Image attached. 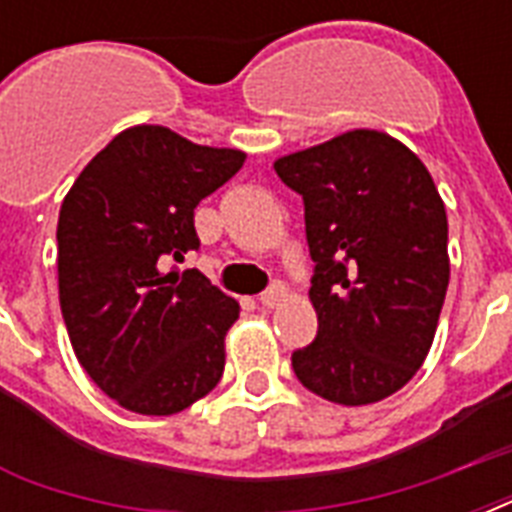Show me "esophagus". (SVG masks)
Wrapping results in <instances>:
<instances>
[{
  "instance_id": "34e87169",
  "label": "esophagus",
  "mask_w": 512,
  "mask_h": 512,
  "mask_svg": "<svg viewBox=\"0 0 512 512\" xmlns=\"http://www.w3.org/2000/svg\"><path fill=\"white\" fill-rule=\"evenodd\" d=\"M281 297H284V287H281V284H271V287L260 295V305H263V308H276V305L281 303Z\"/></svg>"
}]
</instances>
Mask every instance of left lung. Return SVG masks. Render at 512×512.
<instances>
[{
    "instance_id": "1",
    "label": "left lung",
    "mask_w": 512,
    "mask_h": 512,
    "mask_svg": "<svg viewBox=\"0 0 512 512\" xmlns=\"http://www.w3.org/2000/svg\"><path fill=\"white\" fill-rule=\"evenodd\" d=\"M303 196L316 340L297 380L345 406L404 388L428 356L449 287V223L436 183L385 132L353 130L273 164Z\"/></svg>"
}]
</instances>
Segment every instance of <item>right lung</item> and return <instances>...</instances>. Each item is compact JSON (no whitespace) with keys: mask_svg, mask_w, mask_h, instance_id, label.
Listing matches in <instances>:
<instances>
[{"mask_svg":"<svg viewBox=\"0 0 512 512\" xmlns=\"http://www.w3.org/2000/svg\"><path fill=\"white\" fill-rule=\"evenodd\" d=\"M244 164L167 127L119 132L76 177L58 217V289L84 372L138 414L183 412L223 377L239 303L196 268L193 209Z\"/></svg>","mask_w":512,"mask_h":512,"instance_id":"1","label":"right lung"}]
</instances>
